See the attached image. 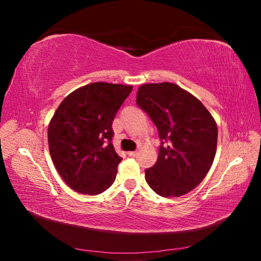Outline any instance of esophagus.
Segmentation results:
<instances>
[{
	"instance_id": "esophagus-1",
	"label": "esophagus",
	"mask_w": 261,
	"mask_h": 261,
	"mask_svg": "<svg viewBox=\"0 0 261 261\" xmlns=\"http://www.w3.org/2000/svg\"><path fill=\"white\" fill-rule=\"evenodd\" d=\"M137 154H138V152H127V155L129 156H131V158H135V156H137Z\"/></svg>"
}]
</instances>
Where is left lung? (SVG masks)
I'll return each mask as SVG.
<instances>
[{
  "label": "left lung",
  "mask_w": 261,
  "mask_h": 261,
  "mask_svg": "<svg viewBox=\"0 0 261 261\" xmlns=\"http://www.w3.org/2000/svg\"><path fill=\"white\" fill-rule=\"evenodd\" d=\"M136 101L155 124L161 140L155 165L145 170L148 185L166 198L192 191L214 160V118L196 96L173 83L145 84Z\"/></svg>",
  "instance_id": "left-lung-1"
}]
</instances>
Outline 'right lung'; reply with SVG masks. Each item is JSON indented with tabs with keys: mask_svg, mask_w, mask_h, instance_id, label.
Returning <instances> with one entry per match:
<instances>
[{
	"mask_svg": "<svg viewBox=\"0 0 261 261\" xmlns=\"http://www.w3.org/2000/svg\"><path fill=\"white\" fill-rule=\"evenodd\" d=\"M132 86L93 83L62 101L48 126L54 166L68 187L94 196L112 187L122 158L113 146V121Z\"/></svg>",
	"mask_w": 261,
	"mask_h": 261,
	"instance_id": "1",
	"label": "right lung"
}]
</instances>
